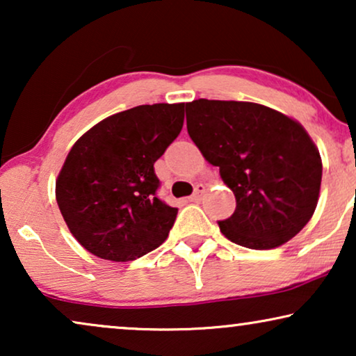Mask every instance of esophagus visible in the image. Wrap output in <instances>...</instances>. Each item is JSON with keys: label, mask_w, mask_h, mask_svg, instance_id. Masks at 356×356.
<instances>
[{"label": "esophagus", "mask_w": 356, "mask_h": 356, "mask_svg": "<svg viewBox=\"0 0 356 356\" xmlns=\"http://www.w3.org/2000/svg\"><path fill=\"white\" fill-rule=\"evenodd\" d=\"M204 193H206V186H204V184H197L196 189H194L193 196L189 197V201H191V202H199L202 199Z\"/></svg>", "instance_id": "esophagus-1"}]
</instances>
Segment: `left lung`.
<instances>
[{"label":"left lung","instance_id":"obj_1","mask_svg":"<svg viewBox=\"0 0 356 356\" xmlns=\"http://www.w3.org/2000/svg\"><path fill=\"white\" fill-rule=\"evenodd\" d=\"M186 126L235 194V212L218 222L225 238L274 250L303 230L318 206L323 162L298 121L252 102L199 99L186 104Z\"/></svg>","mask_w":356,"mask_h":356}]
</instances>
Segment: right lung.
I'll use <instances>...</instances> for the list:
<instances>
[{"label": "right lung", "mask_w": 356, "mask_h": 356, "mask_svg": "<svg viewBox=\"0 0 356 356\" xmlns=\"http://www.w3.org/2000/svg\"><path fill=\"white\" fill-rule=\"evenodd\" d=\"M183 121L184 104L139 105L102 120L72 145L56 178V202L92 254L134 261L167 240L178 209L155 194L154 163Z\"/></svg>", "instance_id": "right-lung-1"}]
</instances>
